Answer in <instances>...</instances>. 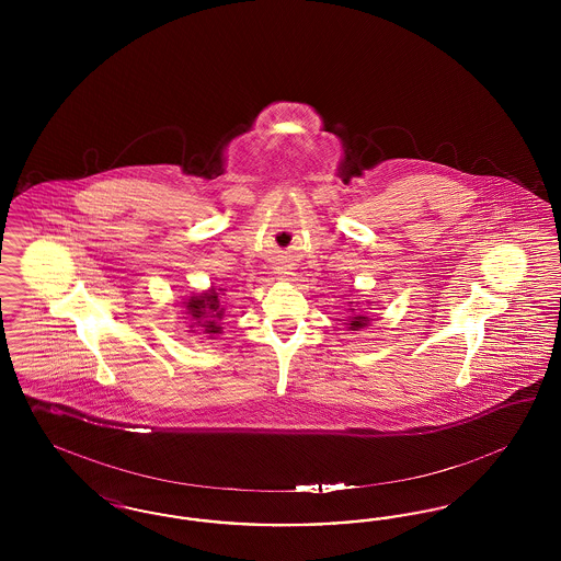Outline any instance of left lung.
<instances>
[{"label": "left lung", "mask_w": 561, "mask_h": 561, "mask_svg": "<svg viewBox=\"0 0 561 561\" xmlns=\"http://www.w3.org/2000/svg\"><path fill=\"white\" fill-rule=\"evenodd\" d=\"M368 321H370L368 318H364V316H357V318H353V321L348 323V328H351V330H359V328H364Z\"/></svg>", "instance_id": "left-lung-1"}]
</instances>
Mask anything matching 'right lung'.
Returning a JSON list of instances; mask_svg holds the SVG:
<instances>
[{
  "instance_id": "1",
  "label": "right lung",
  "mask_w": 561,
  "mask_h": 561,
  "mask_svg": "<svg viewBox=\"0 0 561 561\" xmlns=\"http://www.w3.org/2000/svg\"><path fill=\"white\" fill-rule=\"evenodd\" d=\"M187 305V313L206 334H220V320L225 316V309L220 307V298L216 288L202 296H191Z\"/></svg>"
}]
</instances>
